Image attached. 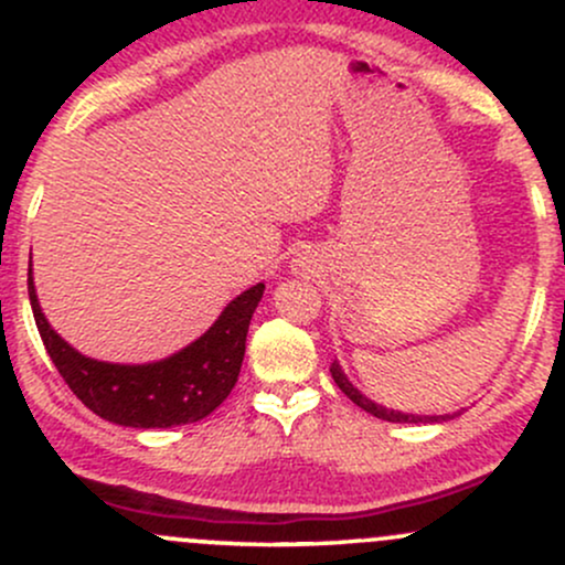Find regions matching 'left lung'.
<instances>
[{
    "label": "left lung",
    "mask_w": 565,
    "mask_h": 565,
    "mask_svg": "<svg viewBox=\"0 0 565 565\" xmlns=\"http://www.w3.org/2000/svg\"><path fill=\"white\" fill-rule=\"evenodd\" d=\"M329 372H332L337 387H340V391L345 393L355 406H361V408H364V412L374 414V417L387 419V423H414V425L425 423L427 425V423H446V419H451V414H440V417H436V414H433V417H427V414H404V412H395V408H385V406L374 404L372 398H366V395L361 393L359 387H353V382L348 380V374L342 372V366L337 364V361H334L332 366H329Z\"/></svg>",
    "instance_id": "1"
}]
</instances>
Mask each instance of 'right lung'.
I'll use <instances>...</instances> for the list:
<instances>
[{
  "label": "right lung",
  "mask_w": 565,
  "mask_h": 565,
  "mask_svg": "<svg viewBox=\"0 0 565 565\" xmlns=\"http://www.w3.org/2000/svg\"><path fill=\"white\" fill-rule=\"evenodd\" d=\"M263 291L265 284H255L233 297L199 340L167 359L151 364H111L82 355L50 327L29 270V300L36 329L61 377L97 417L138 430L199 423L228 398L242 372L246 332Z\"/></svg>",
  "instance_id": "1"
}]
</instances>
